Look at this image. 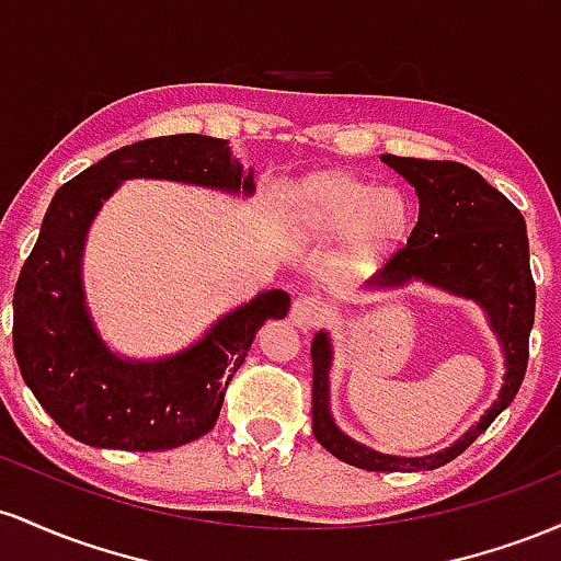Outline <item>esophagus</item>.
<instances>
[{"instance_id":"1","label":"esophagus","mask_w":561,"mask_h":561,"mask_svg":"<svg viewBox=\"0 0 561 561\" xmlns=\"http://www.w3.org/2000/svg\"><path fill=\"white\" fill-rule=\"evenodd\" d=\"M325 314H329V307L323 305L320 299L314 297H307V294H301V297L294 299L291 305V323L297 325V329L301 331H310L314 329V325H320L325 320Z\"/></svg>"}]
</instances>
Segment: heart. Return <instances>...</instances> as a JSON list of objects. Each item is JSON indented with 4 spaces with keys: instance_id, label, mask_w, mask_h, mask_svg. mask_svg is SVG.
Wrapping results in <instances>:
<instances>
[{
    "instance_id": "b5f03b06",
    "label": "heart",
    "mask_w": 561,
    "mask_h": 561,
    "mask_svg": "<svg viewBox=\"0 0 561 561\" xmlns=\"http://www.w3.org/2000/svg\"><path fill=\"white\" fill-rule=\"evenodd\" d=\"M299 230L318 241H333L355 230V249L379 256L400 241L408 228V204L398 191H379L347 174H312L291 191Z\"/></svg>"
}]
</instances>
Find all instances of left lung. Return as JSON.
Listing matches in <instances>:
<instances>
[{
  "mask_svg": "<svg viewBox=\"0 0 561 561\" xmlns=\"http://www.w3.org/2000/svg\"><path fill=\"white\" fill-rule=\"evenodd\" d=\"M381 161L413 185L419 222L405 247L365 283V291H394L408 283H424L450 297L474 301L499 339L506 374L493 405L456 443L430 456H392L339 430L331 413L333 344L331 333L320 329L312 339V434L331 456L350 467L430 471L461 456L517 398L535 320L530 243L517 206L474 169L456 161L402 159L392 153H383Z\"/></svg>",
  "mask_w": 561,
  "mask_h": 561,
  "instance_id": "1",
  "label": "left lung"
}]
</instances>
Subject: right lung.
<instances>
[{
	"mask_svg": "<svg viewBox=\"0 0 561 561\" xmlns=\"http://www.w3.org/2000/svg\"><path fill=\"white\" fill-rule=\"evenodd\" d=\"M127 180H169L254 196L228 140L169 135L113 150L55 193L12 297V347L23 381L62 432L92 448L172 450L214 430L225 389L264 320L286 318L280 288L219 314L191 347L163 357L111 350L84 288L87 236Z\"/></svg>",
	"mask_w": 561,
	"mask_h": 561,
	"instance_id": "add662e5",
	"label": "right lung"
}]
</instances>
